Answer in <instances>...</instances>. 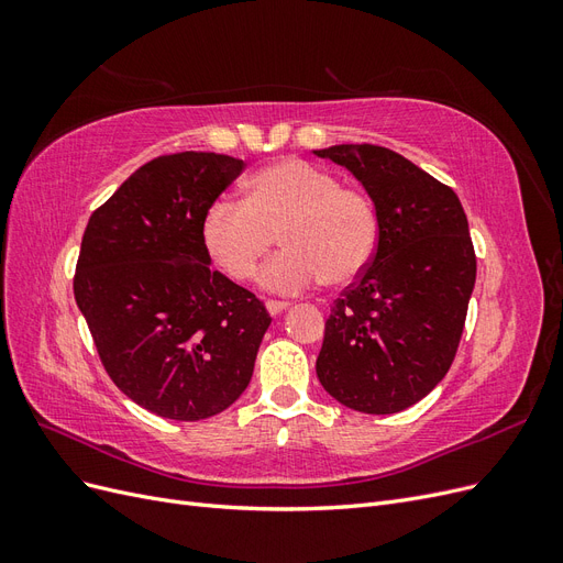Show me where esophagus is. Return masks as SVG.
<instances>
[{
    "label": "esophagus",
    "mask_w": 563,
    "mask_h": 563,
    "mask_svg": "<svg viewBox=\"0 0 563 563\" xmlns=\"http://www.w3.org/2000/svg\"><path fill=\"white\" fill-rule=\"evenodd\" d=\"M265 308H267V312H269L272 317H277V314H282V312L288 310V302H284V300H267Z\"/></svg>",
    "instance_id": "34e87169"
}]
</instances>
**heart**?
<instances>
[{
    "mask_svg": "<svg viewBox=\"0 0 563 563\" xmlns=\"http://www.w3.org/2000/svg\"><path fill=\"white\" fill-rule=\"evenodd\" d=\"M201 240L234 282L253 279L279 240L284 251L265 265L261 284L294 296L321 279L343 286L360 277L378 249V216L362 192L291 157L255 172L244 201L216 199L203 213Z\"/></svg>",
    "mask_w": 563,
    "mask_h": 563,
    "instance_id": "b5f03b06",
    "label": "heart"
}]
</instances>
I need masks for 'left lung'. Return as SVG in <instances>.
Masks as SVG:
<instances>
[{
  "mask_svg": "<svg viewBox=\"0 0 563 563\" xmlns=\"http://www.w3.org/2000/svg\"><path fill=\"white\" fill-rule=\"evenodd\" d=\"M364 185L378 249L333 302L317 356L323 389L360 413L413 406L444 380L476 279L467 216L449 185L380 145L314 150Z\"/></svg>",
  "mask_w": 563,
  "mask_h": 563,
  "instance_id": "1",
  "label": "left lung"
}]
</instances>
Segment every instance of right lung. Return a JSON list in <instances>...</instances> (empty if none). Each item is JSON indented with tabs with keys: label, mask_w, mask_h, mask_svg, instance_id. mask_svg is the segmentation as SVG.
<instances>
[{
	"label": "right lung",
	"mask_w": 563,
	"mask_h": 563,
	"mask_svg": "<svg viewBox=\"0 0 563 563\" xmlns=\"http://www.w3.org/2000/svg\"><path fill=\"white\" fill-rule=\"evenodd\" d=\"M244 162L178 152L147 162L96 209L75 300L112 383L147 411L203 420L240 399L272 317L211 269L201 220Z\"/></svg>",
	"instance_id": "1"
}]
</instances>
